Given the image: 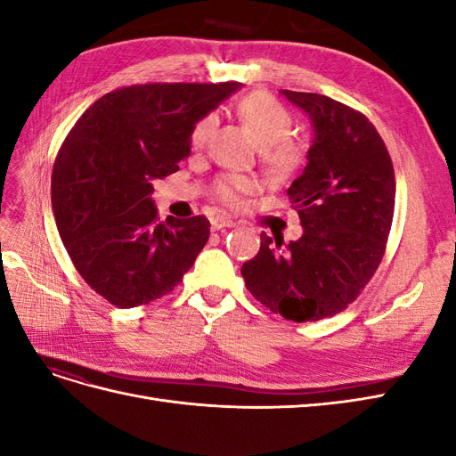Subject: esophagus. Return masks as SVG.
<instances>
[{
  "instance_id": "34e87169",
  "label": "esophagus",
  "mask_w": 456,
  "mask_h": 456,
  "mask_svg": "<svg viewBox=\"0 0 456 456\" xmlns=\"http://www.w3.org/2000/svg\"><path fill=\"white\" fill-rule=\"evenodd\" d=\"M211 226H213V230H223V228H233L236 226V223H233V220L228 216H215L211 220Z\"/></svg>"
}]
</instances>
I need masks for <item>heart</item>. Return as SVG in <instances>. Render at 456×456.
Segmentation results:
<instances>
[{
	"mask_svg": "<svg viewBox=\"0 0 456 456\" xmlns=\"http://www.w3.org/2000/svg\"><path fill=\"white\" fill-rule=\"evenodd\" d=\"M236 114L245 123L256 142L260 144V158L275 178H289L297 175L306 161L302 146L289 139L293 131V118L287 108L268 93H251L236 104ZM216 127L213 116H205L191 129L190 144L194 151L209 146ZM258 190V181L247 175H228L216 183V196L224 203L236 207Z\"/></svg>",
	"mask_w": 456,
	"mask_h": 456,
	"instance_id": "heart-1",
	"label": "heart"
}]
</instances>
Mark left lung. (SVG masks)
I'll use <instances>...</instances> for the list:
<instances>
[{
    "instance_id": "8db88e82",
    "label": "left lung",
    "mask_w": 456,
    "mask_h": 456,
    "mask_svg": "<svg viewBox=\"0 0 456 456\" xmlns=\"http://www.w3.org/2000/svg\"><path fill=\"white\" fill-rule=\"evenodd\" d=\"M281 93L314 127L306 167L287 190L305 232L287 245L262 232L241 275L272 312L317 322L354 302L380 265L394 216V165L362 112L325 94Z\"/></svg>"
}]
</instances>
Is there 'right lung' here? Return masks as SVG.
<instances>
[{
  "instance_id": "1",
  "label": "right lung",
  "mask_w": 456,
  "mask_h": 456,
  "mask_svg": "<svg viewBox=\"0 0 456 456\" xmlns=\"http://www.w3.org/2000/svg\"><path fill=\"white\" fill-rule=\"evenodd\" d=\"M241 84H144L104 94L68 133L51 176L76 270L118 308L171 293L209 240L205 216L158 220L151 183L190 156L196 123Z\"/></svg>"
}]
</instances>
